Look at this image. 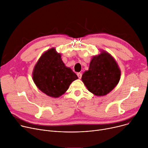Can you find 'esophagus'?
Returning <instances> with one entry per match:
<instances>
[{"label": "esophagus", "instance_id": "1", "mask_svg": "<svg viewBox=\"0 0 148 148\" xmlns=\"http://www.w3.org/2000/svg\"><path fill=\"white\" fill-rule=\"evenodd\" d=\"M77 77L79 78V79H81V77H82V73H77Z\"/></svg>", "mask_w": 148, "mask_h": 148}]
</instances>
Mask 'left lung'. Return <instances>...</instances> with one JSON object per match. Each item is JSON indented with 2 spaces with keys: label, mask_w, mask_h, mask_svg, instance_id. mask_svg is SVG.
<instances>
[{
  "label": "left lung",
  "mask_w": 148,
  "mask_h": 148,
  "mask_svg": "<svg viewBox=\"0 0 148 148\" xmlns=\"http://www.w3.org/2000/svg\"><path fill=\"white\" fill-rule=\"evenodd\" d=\"M121 71L110 54L101 51L91 60L88 71L82 76V81L88 90L97 96L110 92L120 80Z\"/></svg>",
  "instance_id": "obj_1"
}]
</instances>
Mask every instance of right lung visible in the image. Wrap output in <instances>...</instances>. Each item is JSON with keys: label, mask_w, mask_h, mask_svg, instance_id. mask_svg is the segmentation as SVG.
I'll list each match as a JSON object with an SVG mask.
<instances>
[{"label": "right lung", "mask_w": 148, "mask_h": 148, "mask_svg": "<svg viewBox=\"0 0 148 148\" xmlns=\"http://www.w3.org/2000/svg\"><path fill=\"white\" fill-rule=\"evenodd\" d=\"M77 75L67 67L54 48L45 52L34 66L33 79L37 87L48 96L57 98L63 95Z\"/></svg>", "instance_id": "right-lung-1"}]
</instances>
